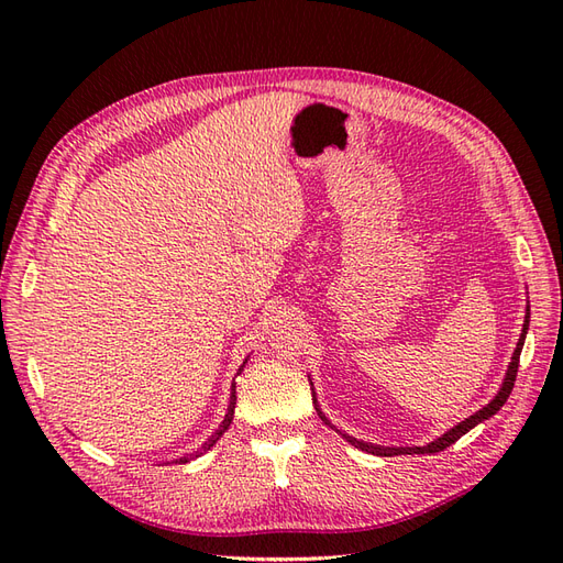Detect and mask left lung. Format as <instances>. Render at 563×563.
Masks as SVG:
<instances>
[{"label": "left lung", "mask_w": 563, "mask_h": 563, "mask_svg": "<svg viewBox=\"0 0 563 563\" xmlns=\"http://www.w3.org/2000/svg\"><path fill=\"white\" fill-rule=\"evenodd\" d=\"M531 317V312L526 310V321H523V331H521V338H519V343H517V350H515V354H512V364H509V368H507V376H505V383H503V387H500V391L496 395V399H493L488 406H484L482 411H476L474 416H470V418H465L463 422L460 424H455L453 430H449L446 434H441L437 441H432V444H428V446H416V449H380V446H371V444H364V441H356V439H352V437H347L345 434V439L350 441L352 446H356V449H362V451H366V453H373V455H385V457H391V455H404V453H439V451H444V449H449L451 444H455V441L463 437V434H467L472 428H476V424L479 422H484V420H488L490 416H496L500 408H503V404L507 401V397L512 395V387H515V380H517V371H519V354H521V347H523V340H526V331H528V319ZM319 411V408H317ZM319 416H321V411H319ZM321 420H327L321 416ZM329 422V420H327Z\"/></svg>", "instance_id": "left-lung-1"}]
</instances>
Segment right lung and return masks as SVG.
Returning <instances> with one entry per match:
<instances>
[{
  "label": "right lung",
  "instance_id": "right-lung-1",
  "mask_svg": "<svg viewBox=\"0 0 563 563\" xmlns=\"http://www.w3.org/2000/svg\"><path fill=\"white\" fill-rule=\"evenodd\" d=\"M242 371V368H240ZM234 404H236V395H234V389H232V397H230V406H228V416H225V420H223V424H220V428L216 430V434L209 439V444H203L201 449L207 451V449H211L216 441L220 439V434H223L228 428H230V422H232V416H234ZM197 455H201V451H197L192 457H197ZM180 463H187V457H180Z\"/></svg>",
  "mask_w": 563,
  "mask_h": 563
}]
</instances>
